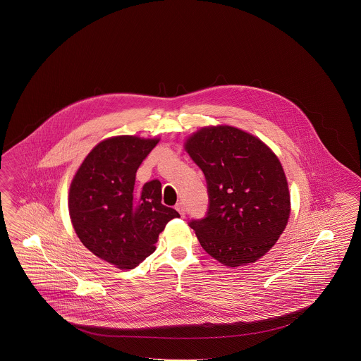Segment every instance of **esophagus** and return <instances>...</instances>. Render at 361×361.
Listing matches in <instances>:
<instances>
[{"label": "esophagus", "instance_id": "obj_1", "mask_svg": "<svg viewBox=\"0 0 361 361\" xmlns=\"http://www.w3.org/2000/svg\"><path fill=\"white\" fill-rule=\"evenodd\" d=\"M176 210L180 213L181 217H185V207L183 205V202H178V204L176 205Z\"/></svg>", "mask_w": 361, "mask_h": 361}]
</instances>
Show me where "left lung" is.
I'll list each match as a JSON object with an SVG mask.
<instances>
[{
	"label": "left lung",
	"instance_id": "8db88e82",
	"mask_svg": "<svg viewBox=\"0 0 361 361\" xmlns=\"http://www.w3.org/2000/svg\"><path fill=\"white\" fill-rule=\"evenodd\" d=\"M185 148L208 185L205 217L189 222L202 249L230 267L255 262L273 247L290 216L278 157L255 136L229 126L200 130Z\"/></svg>",
	"mask_w": 361,
	"mask_h": 361
}]
</instances>
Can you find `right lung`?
Segmentation results:
<instances>
[{
    "instance_id": "add662e5",
    "label": "right lung",
    "mask_w": 361,
    "mask_h": 361,
    "mask_svg": "<svg viewBox=\"0 0 361 361\" xmlns=\"http://www.w3.org/2000/svg\"><path fill=\"white\" fill-rule=\"evenodd\" d=\"M157 142L136 136L99 142L70 186L68 210L79 240L119 269H133L149 257L165 225L180 217L161 204L159 180L135 190L136 172Z\"/></svg>"
}]
</instances>
